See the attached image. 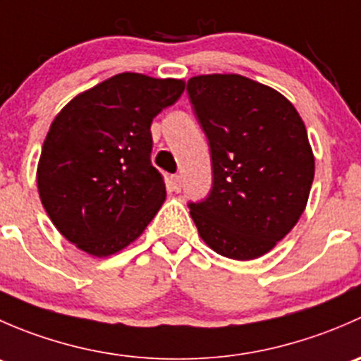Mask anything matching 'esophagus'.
<instances>
[{
	"instance_id": "esophagus-1",
	"label": "esophagus",
	"mask_w": 361,
	"mask_h": 361,
	"mask_svg": "<svg viewBox=\"0 0 361 361\" xmlns=\"http://www.w3.org/2000/svg\"><path fill=\"white\" fill-rule=\"evenodd\" d=\"M171 185H173L174 192H180L181 190V185H183V180H181L180 174H173V176H171Z\"/></svg>"
}]
</instances>
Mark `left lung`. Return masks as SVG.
Wrapping results in <instances>:
<instances>
[{
    "instance_id": "8db88e82",
    "label": "left lung",
    "mask_w": 361,
    "mask_h": 361,
    "mask_svg": "<svg viewBox=\"0 0 361 361\" xmlns=\"http://www.w3.org/2000/svg\"><path fill=\"white\" fill-rule=\"evenodd\" d=\"M188 99L207 137L213 187L188 202L199 235L234 260L271 251L304 213L314 178L307 130L278 90L241 75H201Z\"/></svg>"
}]
</instances>
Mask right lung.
Wrapping results in <instances>:
<instances>
[{
  "instance_id": "add662e5",
  "label": "right lung",
  "mask_w": 361,
  "mask_h": 361,
  "mask_svg": "<svg viewBox=\"0 0 361 361\" xmlns=\"http://www.w3.org/2000/svg\"><path fill=\"white\" fill-rule=\"evenodd\" d=\"M183 90V80L120 73L54 118L36 181L47 214L69 243L108 257L143 234L166 199L152 166L150 126Z\"/></svg>"
}]
</instances>
